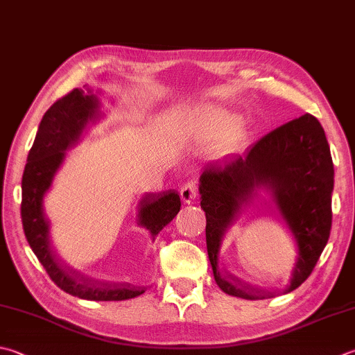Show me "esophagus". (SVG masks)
<instances>
[{
    "instance_id": "esophagus-1",
    "label": "esophagus",
    "mask_w": 355,
    "mask_h": 355,
    "mask_svg": "<svg viewBox=\"0 0 355 355\" xmlns=\"http://www.w3.org/2000/svg\"><path fill=\"white\" fill-rule=\"evenodd\" d=\"M198 196V185L195 180H190V182H185L180 189V198H182L184 204H190Z\"/></svg>"
}]
</instances>
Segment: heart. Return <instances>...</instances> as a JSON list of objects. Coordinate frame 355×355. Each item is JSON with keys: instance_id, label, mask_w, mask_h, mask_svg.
Segmentation results:
<instances>
[{"instance_id": "b5f03b06", "label": "heart", "mask_w": 355, "mask_h": 355, "mask_svg": "<svg viewBox=\"0 0 355 355\" xmlns=\"http://www.w3.org/2000/svg\"><path fill=\"white\" fill-rule=\"evenodd\" d=\"M178 136L184 142L202 144L215 139V150L225 153L235 148L247 136L243 120L215 105H196L187 110L178 122Z\"/></svg>"}]
</instances>
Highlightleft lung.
<instances>
[{"label": "left lung", "instance_id": "1", "mask_svg": "<svg viewBox=\"0 0 355 355\" xmlns=\"http://www.w3.org/2000/svg\"><path fill=\"white\" fill-rule=\"evenodd\" d=\"M199 184L200 209L207 219V252L220 291L244 300L275 295L225 277L219 264L220 241L243 207L257 195V189L270 191L298 245L297 263L284 293L306 282L327 244L332 225L334 164L324 130L315 117L293 119L261 137L243 156L232 155L207 165Z\"/></svg>", "mask_w": 355, "mask_h": 355}]
</instances>
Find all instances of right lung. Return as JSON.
Returning a JSON list of instances; mask_svg holds the SVG:
<instances>
[{
	"label": "right lung",
	"instance_id": "obj_1",
	"mask_svg": "<svg viewBox=\"0 0 355 355\" xmlns=\"http://www.w3.org/2000/svg\"><path fill=\"white\" fill-rule=\"evenodd\" d=\"M100 102L91 89H72L58 98L44 112L33 145L29 151L21 180L23 229L32 252L60 289L73 297L92 302H120L142 295L145 289L130 284H105L77 275L63 266L51 249L49 220L46 218L43 199L52 179L62 165L66 150L77 144L89 122L98 119ZM180 210V198L175 190L145 195L137 207V224L145 227L155 241L157 233L171 223Z\"/></svg>",
	"mask_w": 355,
	"mask_h": 355
}]
</instances>
